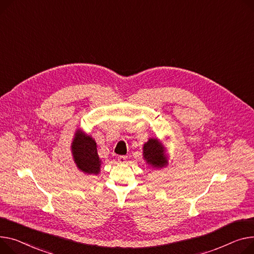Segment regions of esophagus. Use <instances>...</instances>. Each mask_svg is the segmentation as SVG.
Returning <instances> with one entry per match:
<instances>
[{
  "instance_id": "1",
  "label": "esophagus",
  "mask_w": 254,
  "mask_h": 254,
  "mask_svg": "<svg viewBox=\"0 0 254 254\" xmlns=\"http://www.w3.org/2000/svg\"><path fill=\"white\" fill-rule=\"evenodd\" d=\"M117 160H118V162H120V163H125V162L127 161V156H125V155H122V156H118Z\"/></svg>"
}]
</instances>
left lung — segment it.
<instances>
[{"mask_svg": "<svg viewBox=\"0 0 254 254\" xmlns=\"http://www.w3.org/2000/svg\"><path fill=\"white\" fill-rule=\"evenodd\" d=\"M144 158L153 167H161L164 163L163 147L157 139H150L143 148Z\"/></svg>", "mask_w": 254, "mask_h": 254, "instance_id": "obj_1", "label": "left lung"}]
</instances>
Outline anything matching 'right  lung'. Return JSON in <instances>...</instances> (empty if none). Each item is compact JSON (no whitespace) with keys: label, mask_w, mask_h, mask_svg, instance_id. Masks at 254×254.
<instances>
[{"label":"right lung","mask_w":254,"mask_h":254,"mask_svg":"<svg viewBox=\"0 0 254 254\" xmlns=\"http://www.w3.org/2000/svg\"><path fill=\"white\" fill-rule=\"evenodd\" d=\"M71 148L74 161L80 171L95 175L99 173L101 160L97 153L96 142L90 136H86L80 130L76 131Z\"/></svg>","instance_id":"add662e5"}]
</instances>
